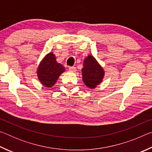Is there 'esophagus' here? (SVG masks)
Wrapping results in <instances>:
<instances>
[{
  "instance_id": "esophagus-1",
  "label": "esophagus",
  "mask_w": 152,
  "mask_h": 152,
  "mask_svg": "<svg viewBox=\"0 0 152 152\" xmlns=\"http://www.w3.org/2000/svg\"><path fill=\"white\" fill-rule=\"evenodd\" d=\"M69 70L72 72H75L76 71V69L75 67H70V68H69Z\"/></svg>"
}]
</instances>
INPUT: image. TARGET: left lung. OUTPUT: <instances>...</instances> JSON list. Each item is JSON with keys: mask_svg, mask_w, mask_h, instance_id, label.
<instances>
[{"mask_svg": "<svg viewBox=\"0 0 152 152\" xmlns=\"http://www.w3.org/2000/svg\"><path fill=\"white\" fill-rule=\"evenodd\" d=\"M81 71L82 81L91 89L96 88L103 80L105 73L104 69L91 54L84 59Z\"/></svg>", "mask_w": 152, "mask_h": 152, "instance_id": "left-lung-1", "label": "left lung"}]
</instances>
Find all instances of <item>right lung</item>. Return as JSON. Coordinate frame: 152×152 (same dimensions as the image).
I'll list each match as a JSON object with an SVG mask.
<instances>
[{
	"instance_id": "1",
	"label": "right lung",
	"mask_w": 152,
	"mask_h": 152,
	"mask_svg": "<svg viewBox=\"0 0 152 152\" xmlns=\"http://www.w3.org/2000/svg\"><path fill=\"white\" fill-rule=\"evenodd\" d=\"M65 70V68L57 62L53 53L50 52L40 61L37 69V76L43 86L51 88Z\"/></svg>"
}]
</instances>
